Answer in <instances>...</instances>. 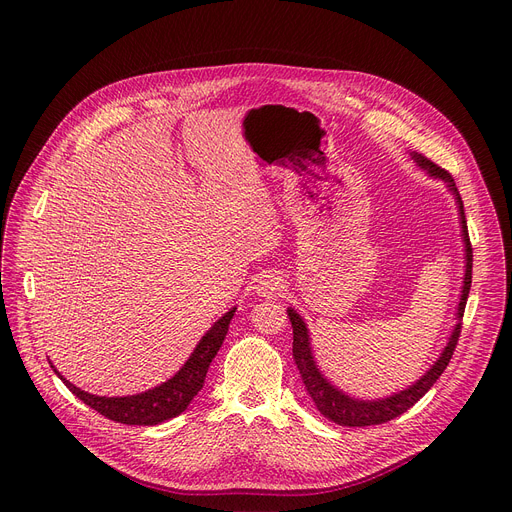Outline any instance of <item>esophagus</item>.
<instances>
[{"instance_id":"esophagus-1","label":"esophagus","mask_w":512,"mask_h":512,"mask_svg":"<svg viewBox=\"0 0 512 512\" xmlns=\"http://www.w3.org/2000/svg\"><path fill=\"white\" fill-rule=\"evenodd\" d=\"M284 288H286V284H284L282 276L274 274V271H265V274L259 276L255 282V292L263 298H276L284 292Z\"/></svg>"}]
</instances>
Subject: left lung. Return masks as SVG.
I'll return each mask as SVG.
<instances>
[{
    "label": "left lung",
    "mask_w": 512,
    "mask_h": 512,
    "mask_svg": "<svg viewBox=\"0 0 512 512\" xmlns=\"http://www.w3.org/2000/svg\"><path fill=\"white\" fill-rule=\"evenodd\" d=\"M410 156L414 158V162L426 170V173L432 179H438L449 187V191L453 193L455 201H457V210H459V224H461V238H463V247H465V276H463V286H461V296H459V304H457V313H455V327L449 335L447 346L442 348L440 356L436 358V362L422 374V377L410 385L403 391H397L389 397H381V399H358L348 395L346 391H342L339 387H335L325 374L321 372L315 354H313V346H311V335H309V327H306L304 319L292 309H288V319L292 323V356L296 362V368L300 370V377L304 383L306 393L311 395V399L315 401L317 410L329 418L331 422L339 424V426H374V424H385L397 416H401L403 412L410 410L414 403H418L428 389L436 383V379L440 377L445 368L449 366L457 339L461 333V319L465 313V304H467V296H469V288H471V265H473V251H471V243H469V234H467V220H465V212H463V201L461 195L455 187L453 177L442 170L440 166H436L432 160H428L426 156L418 154V152H410Z\"/></svg>",
    "instance_id": "obj_1"
}]
</instances>
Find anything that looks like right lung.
<instances>
[{
	"instance_id": "obj_1",
	"label": "right lung",
	"mask_w": 512,
	"mask_h": 512,
	"mask_svg": "<svg viewBox=\"0 0 512 512\" xmlns=\"http://www.w3.org/2000/svg\"><path fill=\"white\" fill-rule=\"evenodd\" d=\"M236 313V306L228 313H224L208 331L199 339V344L187 358V362L179 368L175 377H170L166 383L152 387L144 393L125 395V397H102L92 395L88 391H82L74 383L63 379V374L55 368L53 372L65 383L78 399H82L88 407L96 410L105 418L129 424V426H154L164 420H170L187 410V405L193 401V397L201 391L203 381L210 368V362L216 358L224 337L228 333V325Z\"/></svg>"
}]
</instances>
